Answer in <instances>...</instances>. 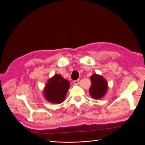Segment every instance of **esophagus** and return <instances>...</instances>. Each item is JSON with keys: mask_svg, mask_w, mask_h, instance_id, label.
Here are the masks:
<instances>
[{"mask_svg": "<svg viewBox=\"0 0 145 145\" xmlns=\"http://www.w3.org/2000/svg\"><path fill=\"white\" fill-rule=\"evenodd\" d=\"M78 82H79V80L78 79V80H74L73 83H74V84L75 85H77L78 84Z\"/></svg>", "mask_w": 145, "mask_h": 145, "instance_id": "esophagus-1", "label": "esophagus"}]
</instances>
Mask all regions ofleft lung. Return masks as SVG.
Instances as JSON below:
<instances>
[{"label": "left lung", "mask_w": 145, "mask_h": 145, "mask_svg": "<svg viewBox=\"0 0 145 145\" xmlns=\"http://www.w3.org/2000/svg\"><path fill=\"white\" fill-rule=\"evenodd\" d=\"M91 86L89 89V93L92 98L100 99L105 95L108 91V82L101 75L94 74L90 77Z\"/></svg>", "instance_id": "left-lung-1"}]
</instances>
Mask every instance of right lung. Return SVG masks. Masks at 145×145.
I'll use <instances>...</instances> for the list:
<instances>
[{"label": "right lung", "instance_id": "right-lung-1", "mask_svg": "<svg viewBox=\"0 0 145 145\" xmlns=\"http://www.w3.org/2000/svg\"><path fill=\"white\" fill-rule=\"evenodd\" d=\"M70 83L60 74H54L48 80L43 89V96L48 102L62 103L69 89Z\"/></svg>", "mask_w": 145, "mask_h": 145}]
</instances>
